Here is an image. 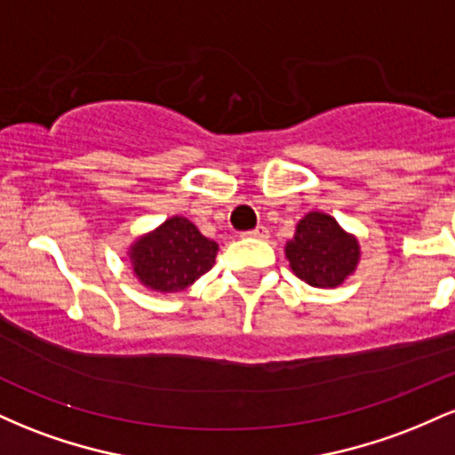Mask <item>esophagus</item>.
I'll return each mask as SVG.
<instances>
[{
	"label": "esophagus",
	"mask_w": 455,
	"mask_h": 455,
	"mask_svg": "<svg viewBox=\"0 0 455 455\" xmlns=\"http://www.w3.org/2000/svg\"><path fill=\"white\" fill-rule=\"evenodd\" d=\"M243 237H254V239H267L269 237V228L267 227H257L252 231H245L242 233Z\"/></svg>",
	"instance_id": "obj_1"
}]
</instances>
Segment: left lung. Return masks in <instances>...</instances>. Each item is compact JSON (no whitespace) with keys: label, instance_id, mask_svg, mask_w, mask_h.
<instances>
[{"label":"left lung","instance_id":"obj_1","mask_svg":"<svg viewBox=\"0 0 455 455\" xmlns=\"http://www.w3.org/2000/svg\"><path fill=\"white\" fill-rule=\"evenodd\" d=\"M284 252L297 278L318 289L340 286L357 267L362 254L357 237L323 212L301 218Z\"/></svg>","mask_w":455,"mask_h":455}]
</instances>
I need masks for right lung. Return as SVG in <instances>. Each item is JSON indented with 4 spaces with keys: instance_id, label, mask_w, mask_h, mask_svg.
Wrapping results in <instances>:
<instances>
[{
    "instance_id": "1",
    "label": "right lung",
    "mask_w": 455,
    "mask_h": 455,
    "mask_svg": "<svg viewBox=\"0 0 455 455\" xmlns=\"http://www.w3.org/2000/svg\"><path fill=\"white\" fill-rule=\"evenodd\" d=\"M218 243L184 216H173L130 245V263L143 286L158 293H180L216 263Z\"/></svg>"
}]
</instances>
